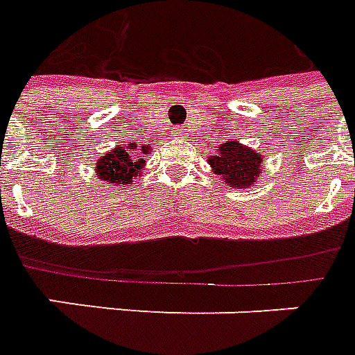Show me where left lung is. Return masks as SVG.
Wrapping results in <instances>:
<instances>
[{"mask_svg":"<svg viewBox=\"0 0 355 355\" xmlns=\"http://www.w3.org/2000/svg\"><path fill=\"white\" fill-rule=\"evenodd\" d=\"M213 174L232 189H249L263 172V157L257 149L245 146L239 140H226L218 146L217 153L207 159Z\"/></svg>","mask_w":355,"mask_h":355,"instance_id":"8db88e82","label":"left lung"}]
</instances>
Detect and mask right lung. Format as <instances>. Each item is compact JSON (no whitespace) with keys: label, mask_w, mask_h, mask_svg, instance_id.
<instances>
[{"label":"right lung","mask_w":355,"mask_h":355,"mask_svg":"<svg viewBox=\"0 0 355 355\" xmlns=\"http://www.w3.org/2000/svg\"><path fill=\"white\" fill-rule=\"evenodd\" d=\"M149 155L151 146L138 148L135 142L119 144L95 162V175L108 185L130 187L132 181L142 178Z\"/></svg>","instance_id":"add662e5"}]
</instances>
